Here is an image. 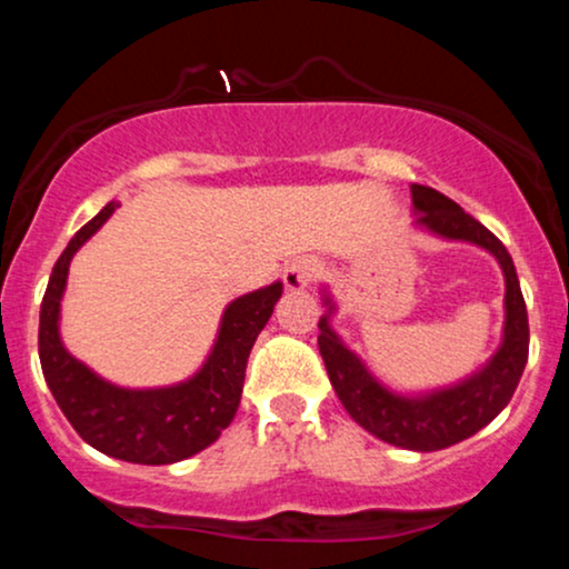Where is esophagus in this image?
I'll list each match as a JSON object with an SVG mask.
<instances>
[{
  "mask_svg": "<svg viewBox=\"0 0 569 569\" xmlns=\"http://www.w3.org/2000/svg\"><path fill=\"white\" fill-rule=\"evenodd\" d=\"M318 272H321V264L316 262V259H293V262L286 267L283 270V283L289 291H302L307 286L312 283V280L318 278Z\"/></svg>",
  "mask_w": 569,
  "mask_h": 569,
  "instance_id": "obj_1",
  "label": "esophagus"
}]
</instances>
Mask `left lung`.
<instances>
[{"instance_id":"8db88e82","label":"left lung","mask_w":569,"mask_h":569,"mask_svg":"<svg viewBox=\"0 0 569 569\" xmlns=\"http://www.w3.org/2000/svg\"><path fill=\"white\" fill-rule=\"evenodd\" d=\"M417 221L447 240H466L487 248L506 276V329L502 345L489 358L485 369L452 388L433 390L426 396H398L369 375L361 358L342 345L329 326V316L318 321V350H321L329 380L335 385L339 401L361 428L377 439L415 452H436L468 439L481 430L511 401L516 385L525 371L530 352V323L527 305L521 297L519 278L511 253L471 213L462 211L455 200L436 189L411 184Z\"/></svg>"}]
</instances>
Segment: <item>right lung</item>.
<instances>
[{"label":"right lung","mask_w":569,"mask_h":569,"mask_svg":"<svg viewBox=\"0 0 569 569\" xmlns=\"http://www.w3.org/2000/svg\"><path fill=\"white\" fill-rule=\"evenodd\" d=\"M117 206L120 202H107L58 257L39 310V363L58 407L90 447L117 460L168 466L211 447L232 422L243 393L248 352L270 321L283 283L243 293L227 305L211 356L187 382L152 390L117 388L69 356L58 335L71 257L101 230Z\"/></svg>","instance_id":"right-lung-1"}]
</instances>
